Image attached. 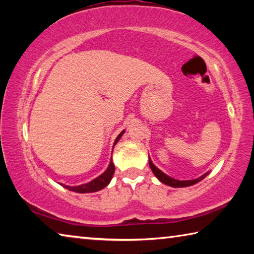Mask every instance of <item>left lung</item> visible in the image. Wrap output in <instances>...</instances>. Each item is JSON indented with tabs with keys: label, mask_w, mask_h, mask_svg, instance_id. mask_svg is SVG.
<instances>
[{
	"label": "left lung",
	"mask_w": 254,
	"mask_h": 254,
	"mask_svg": "<svg viewBox=\"0 0 254 254\" xmlns=\"http://www.w3.org/2000/svg\"><path fill=\"white\" fill-rule=\"evenodd\" d=\"M149 166L150 168H151L153 175L156 176L158 178L159 182H161L162 184L167 185V186H170V187H175V188H180V187H188V186H192V185H195L197 183H199L200 180H203L206 176H207L209 173H206L203 176H200V177L196 178V179H191V180H178V179H175V178H171L170 176L166 175L163 171H161L159 168H157L156 166H154V163L152 162L151 158L149 157Z\"/></svg>",
	"instance_id": "8db88e82"
}]
</instances>
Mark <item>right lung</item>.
Masks as SVG:
<instances>
[{
	"label": "right lung",
	"instance_id": "1",
	"mask_svg": "<svg viewBox=\"0 0 254 254\" xmlns=\"http://www.w3.org/2000/svg\"><path fill=\"white\" fill-rule=\"evenodd\" d=\"M124 132L126 131H122L121 133H120L117 139H115V141H114V144H117L119 142V140L121 139V136L123 135ZM114 171H115V167L111 159V162H110L109 167H107V169L101 176H98L97 178L93 179L92 182H89L87 184L79 185V186H67V185H63V186L67 188L68 190L79 192V194H85V192H95V191L101 190V189L106 187L107 185L111 183L112 177H113V175H114Z\"/></svg>",
	"mask_w": 254,
	"mask_h": 254
}]
</instances>
